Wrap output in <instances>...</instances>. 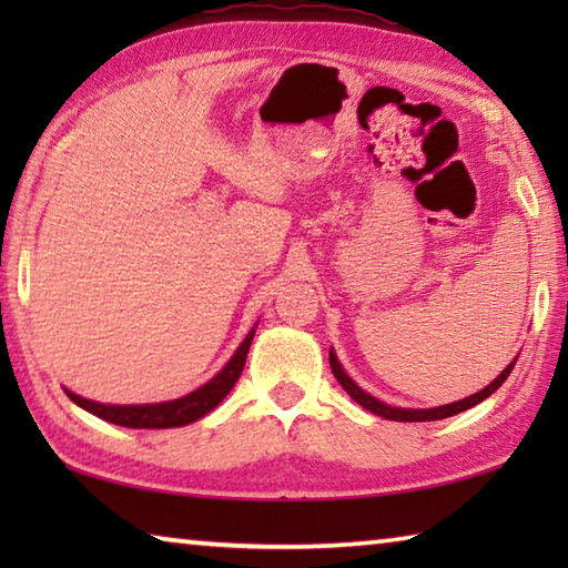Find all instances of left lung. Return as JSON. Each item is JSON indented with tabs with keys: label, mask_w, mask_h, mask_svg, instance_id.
<instances>
[{
	"label": "left lung",
	"mask_w": 568,
	"mask_h": 568,
	"mask_svg": "<svg viewBox=\"0 0 568 568\" xmlns=\"http://www.w3.org/2000/svg\"><path fill=\"white\" fill-rule=\"evenodd\" d=\"M518 358V355H516ZM516 358L506 365V368L498 373V378H494L491 383L484 390L474 393V396H468L464 400H456V403H448V406H438V408H393L388 406V403H381L378 398H373L371 393H365L363 388L355 386V381H351L348 373L343 371V365L338 363V358H335V353L331 351V368H333V376L338 378L341 386L345 388V393L358 403V406H363L365 410L376 413V416L381 418H388V420H403V423H418V420H440V418H448V416H456V413H464L468 408H474L476 403L486 400L491 393H496L498 388H501V383L508 378V373L514 371L516 365Z\"/></svg>",
	"instance_id": "obj_1"
}]
</instances>
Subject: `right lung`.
<instances>
[{
  "label": "right lung",
  "mask_w": 568,
  "mask_h": 568,
  "mask_svg": "<svg viewBox=\"0 0 568 568\" xmlns=\"http://www.w3.org/2000/svg\"><path fill=\"white\" fill-rule=\"evenodd\" d=\"M255 328L245 335V341L240 343V348L235 351L233 358L227 361L223 371L217 373L213 381H207L205 386H200L197 390L187 393V396L175 398V400H165V403H145V406H108V403H94L77 393L67 390L77 406L90 410L92 416H98L102 420H110L114 426H124V428H178V426H187V423L203 418L205 413L213 410L220 400H223L243 373V365L247 358L250 343H253Z\"/></svg>",
  "instance_id": "add662e5"
}]
</instances>
